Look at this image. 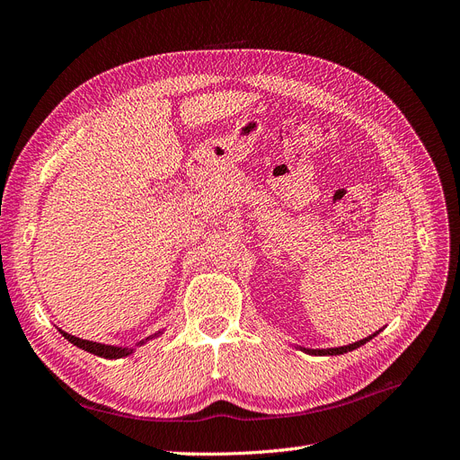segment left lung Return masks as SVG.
Returning a JSON list of instances; mask_svg holds the SVG:
<instances>
[{"label":"left lung","mask_w":460,"mask_h":460,"mask_svg":"<svg viewBox=\"0 0 460 460\" xmlns=\"http://www.w3.org/2000/svg\"><path fill=\"white\" fill-rule=\"evenodd\" d=\"M380 332H382V330L374 332L372 336H367V338H363V340H358V341L349 343V345H343V347H330V349H305V347H299V349L305 351V353H309V355H318V357H324V355H343V353H347V351L357 349V347H360V345H365V343L370 341L374 336H378Z\"/></svg>","instance_id":"left-lung-1"}]
</instances>
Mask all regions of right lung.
Segmentation results:
<instances>
[{"label":"right lung","mask_w":460,"mask_h":460,"mask_svg":"<svg viewBox=\"0 0 460 460\" xmlns=\"http://www.w3.org/2000/svg\"><path fill=\"white\" fill-rule=\"evenodd\" d=\"M59 332L63 333L65 340H68L73 345L80 347V349H84V351H88V353H92V355H97V357H103V358H122V357H128V355H132V353L136 351V347L144 345L146 341H149V340H153V338H159L161 333H163V332L159 330L157 333H153V336H149V338H146V340H142V341H137L136 347H120V345H105V343H97V341H90V340H82V338H76V336H71V333L63 332L61 328H59Z\"/></svg>","instance_id":"right-lung-1"}]
</instances>
